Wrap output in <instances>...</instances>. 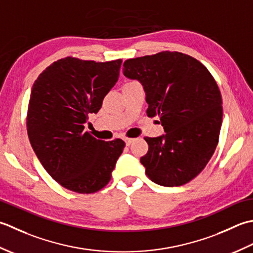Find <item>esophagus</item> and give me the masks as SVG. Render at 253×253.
I'll return each mask as SVG.
<instances>
[{
  "instance_id": "1",
  "label": "esophagus",
  "mask_w": 253,
  "mask_h": 253,
  "mask_svg": "<svg viewBox=\"0 0 253 253\" xmlns=\"http://www.w3.org/2000/svg\"><path fill=\"white\" fill-rule=\"evenodd\" d=\"M123 140H125V142H126V146H130L131 144L133 143L134 138H131V137H123Z\"/></svg>"
}]
</instances>
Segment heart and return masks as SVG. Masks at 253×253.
Wrapping results in <instances>:
<instances>
[{"mask_svg":"<svg viewBox=\"0 0 253 253\" xmlns=\"http://www.w3.org/2000/svg\"><path fill=\"white\" fill-rule=\"evenodd\" d=\"M127 83H131V82H127Z\"/></svg>","mask_w":253,"mask_h":253,"instance_id":"obj_1","label":"heart"}]
</instances>
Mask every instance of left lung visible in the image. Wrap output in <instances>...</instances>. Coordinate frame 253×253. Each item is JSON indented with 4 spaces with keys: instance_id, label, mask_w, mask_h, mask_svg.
<instances>
[{
    "instance_id": "obj_1",
    "label": "left lung",
    "mask_w": 253,
    "mask_h": 253,
    "mask_svg": "<svg viewBox=\"0 0 253 253\" xmlns=\"http://www.w3.org/2000/svg\"><path fill=\"white\" fill-rule=\"evenodd\" d=\"M123 74L142 84L147 116H158L166 132L144 137L148 152L141 163L147 177L163 187L191 181L218 143L223 102L214 77L197 59L176 51L128 59Z\"/></svg>"
}]
</instances>
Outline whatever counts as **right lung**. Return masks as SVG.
I'll return each instance as SVG.
<instances>
[{
    "label": "right lung",
    "mask_w": 253,
    "mask_h": 253,
    "mask_svg": "<svg viewBox=\"0 0 253 253\" xmlns=\"http://www.w3.org/2000/svg\"><path fill=\"white\" fill-rule=\"evenodd\" d=\"M122 61L60 59L35 81L27 112L30 144L43 168L62 187L94 193L108 184L126 143L105 142L85 131L119 79Z\"/></svg>",
    "instance_id": "add662e5"
}]
</instances>
